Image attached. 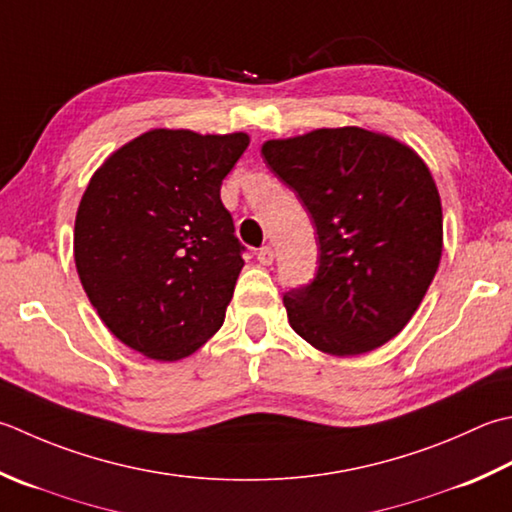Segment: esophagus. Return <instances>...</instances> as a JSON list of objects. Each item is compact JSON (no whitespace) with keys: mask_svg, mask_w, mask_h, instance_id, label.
<instances>
[{"mask_svg":"<svg viewBox=\"0 0 512 512\" xmlns=\"http://www.w3.org/2000/svg\"><path fill=\"white\" fill-rule=\"evenodd\" d=\"M257 259H259V264H262V266H270V264H273V259H275V250L270 246L259 248Z\"/></svg>","mask_w":512,"mask_h":512,"instance_id":"obj_1","label":"esophagus"}]
</instances>
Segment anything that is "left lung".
<instances>
[{"instance_id":"1","label":"left lung","mask_w":512,"mask_h":512,"mask_svg":"<svg viewBox=\"0 0 512 512\" xmlns=\"http://www.w3.org/2000/svg\"><path fill=\"white\" fill-rule=\"evenodd\" d=\"M262 155L319 239L315 279L284 295L290 326L335 357L384 346L415 315L442 259V199L424 159L359 126L268 139Z\"/></svg>"}]
</instances>
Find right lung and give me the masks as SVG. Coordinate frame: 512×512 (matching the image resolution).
Wrapping results in <instances>:
<instances>
[{
  "mask_svg": "<svg viewBox=\"0 0 512 512\" xmlns=\"http://www.w3.org/2000/svg\"><path fill=\"white\" fill-rule=\"evenodd\" d=\"M246 133L153 128L99 166L75 217V266L119 342L157 362L193 355L224 324L242 250L219 188Z\"/></svg>",
  "mask_w": 512,
  "mask_h": 512,
  "instance_id": "obj_1",
  "label": "right lung"
}]
</instances>
